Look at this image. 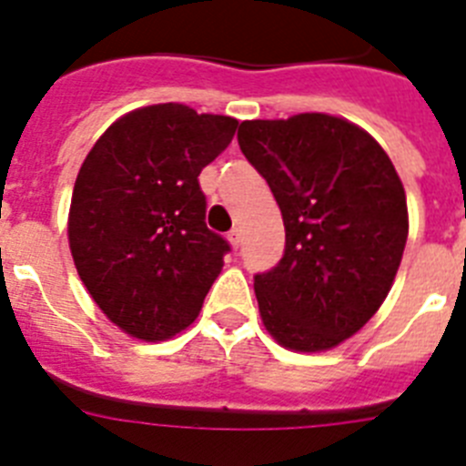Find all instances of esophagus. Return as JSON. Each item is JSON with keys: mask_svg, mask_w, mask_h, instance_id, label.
Masks as SVG:
<instances>
[{"mask_svg": "<svg viewBox=\"0 0 466 466\" xmlns=\"http://www.w3.org/2000/svg\"><path fill=\"white\" fill-rule=\"evenodd\" d=\"M228 240H230V245L233 247H240V242H242V230L240 228H233L228 233Z\"/></svg>", "mask_w": 466, "mask_h": 466, "instance_id": "1", "label": "esophagus"}]
</instances>
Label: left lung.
I'll list each match as a JSON object with an SVG mask.
<instances>
[{
    "mask_svg": "<svg viewBox=\"0 0 466 466\" xmlns=\"http://www.w3.org/2000/svg\"><path fill=\"white\" fill-rule=\"evenodd\" d=\"M238 144L284 221L282 258L254 275L263 324L289 350L336 348L376 315L401 263L409 209L392 160L329 114L242 121Z\"/></svg>",
    "mask_w": 466,
    "mask_h": 466,
    "instance_id": "8db88e82",
    "label": "left lung"
}]
</instances>
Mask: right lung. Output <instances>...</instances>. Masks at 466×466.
Returning a JSON list of instances; mask_svg holds the SVG:
<instances>
[{"mask_svg": "<svg viewBox=\"0 0 466 466\" xmlns=\"http://www.w3.org/2000/svg\"><path fill=\"white\" fill-rule=\"evenodd\" d=\"M238 121L187 105H151L111 123L81 166L69 249L81 282L111 322L142 340L187 329L230 245L205 224L198 175Z\"/></svg>", "mask_w": 466, "mask_h": 466, "instance_id": "right-lung-1", "label": "right lung"}]
</instances>
